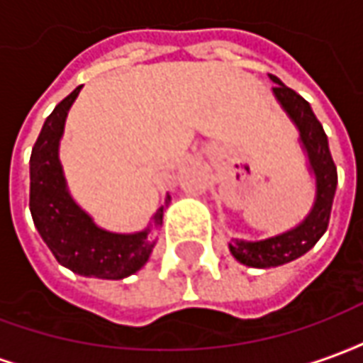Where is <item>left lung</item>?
<instances>
[{
	"instance_id": "left-lung-1",
	"label": "left lung",
	"mask_w": 363,
	"mask_h": 363,
	"mask_svg": "<svg viewBox=\"0 0 363 363\" xmlns=\"http://www.w3.org/2000/svg\"><path fill=\"white\" fill-rule=\"evenodd\" d=\"M270 79L276 83L272 87L276 99L280 101L284 111L288 112L289 118L299 128L301 142H303L313 173L317 179V198H315L311 213L305 218L303 223L288 233L270 237L264 241H257V243H247V241H239V239H233L229 243V251L239 262L255 268L286 264L289 260L299 259L319 241L328 228L336 182H338L336 165L330 155V150H328L327 134L317 116L313 114L309 103L301 95H297L296 91L286 87L276 75H270Z\"/></svg>"
}]
</instances>
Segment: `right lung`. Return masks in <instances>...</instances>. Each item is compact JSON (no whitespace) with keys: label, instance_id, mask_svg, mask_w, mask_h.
I'll list each match as a JSON object with an SVG mask.
<instances>
[{"label":"right lung","instance_id":"add662e5","mask_svg":"<svg viewBox=\"0 0 363 363\" xmlns=\"http://www.w3.org/2000/svg\"><path fill=\"white\" fill-rule=\"evenodd\" d=\"M82 85L56 104L44 122L30 153V213L38 233L60 264L82 276L122 280L147 262L155 235L150 229L134 235H118L99 229L87 213L67 194L58 159V143L67 111ZM161 206L153 225L163 223Z\"/></svg>","mask_w":363,"mask_h":363}]
</instances>
